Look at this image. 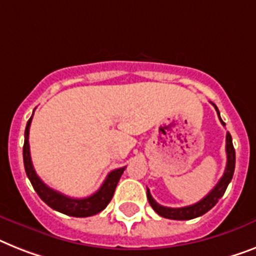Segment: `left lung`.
<instances>
[{"label": "left lung", "instance_id": "left-lung-1", "mask_svg": "<svg viewBox=\"0 0 256 256\" xmlns=\"http://www.w3.org/2000/svg\"><path fill=\"white\" fill-rule=\"evenodd\" d=\"M213 107L216 108L217 115H218L220 118L218 108L216 107V104H213ZM220 122L222 123V126H225V123H224L221 118H220ZM226 157L228 162L226 168H225V172H224V175L218 180V183L213 187L212 191L209 192L206 198H202L200 202L188 206H182V208H168V206H161V204H158V202L152 198L149 190H146L148 200H149V204L152 206V208H153L160 216L170 220H192L196 218V217L202 216L204 213H206L208 210H210L213 206H216L217 202L222 198V195L225 194V191H226L228 186H229L230 180L233 178L234 168H236V150H234L233 140H232V136H230L229 132L226 133Z\"/></svg>", "mask_w": 256, "mask_h": 256}]
</instances>
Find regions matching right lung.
<instances>
[{
	"label": "right lung",
	"mask_w": 256,
	"mask_h": 256,
	"mask_svg": "<svg viewBox=\"0 0 256 256\" xmlns=\"http://www.w3.org/2000/svg\"><path fill=\"white\" fill-rule=\"evenodd\" d=\"M31 120L32 116L30 118L27 122L26 130H24V145H23V164H24V170L28 176L31 184H32L34 190L36 191L39 198L43 200L48 206L57 210V212L64 213L68 216L73 217H88L94 216L96 213L102 212L106 206H108V202H111L115 192L118 182H119L120 176L124 172L126 168H116V170L111 171L106 180L103 182V184L100 186V188L98 191L92 194V196L84 198V199H73L69 196H65L60 192L54 191V190L50 188L42 179L38 176L36 171L34 170L32 161H31V154H30V144H28V133H30V126H31Z\"/></svg>",
	"instance_id": "right-lung-1"
}]
</instances>
